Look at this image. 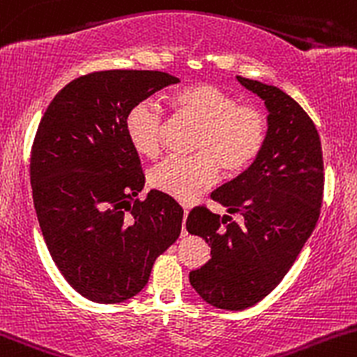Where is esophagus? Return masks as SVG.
<instances>
[{
  "mask_svg": "<svg viewBox=\"0 0 357 357\" xmlns=\"http://www.w3.org/2000/svg\"><path fill=\"white\" fill-rule=\"evenodd\" d=\"M187 215H189V211L185 209V211H183V222L187 220ZM182 235H187V230H185V227H183V225H182Z\"/></svg>",
  "mask_w": 357,
  "mask_h": 357,
  "instance_id": "esophagus-1",
  "label": "esophagus"
}]
</instances>
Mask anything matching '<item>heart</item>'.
<instances>
[{"mask_svg":"<svg viewBox=\"0 0 357 357\" xmlns=\"http://www.w3.org/2000/svg\"><path fill=\"white\" fill-rule=\"evenodd\" d=\"M180 115L199 125L192 142V156H170L149 170L154 189L192 203L223 174L235 175L259 156L266 142V116L255 106H238L237 99L213 84H194L172 96ZM163 113L144 99L128 109L125 132L139 154L156 158L161 151Z\"/></svg>","mask_w":357,"mask_h":357,"instance_id":"obj_1","label":"heart"}]
</instances>
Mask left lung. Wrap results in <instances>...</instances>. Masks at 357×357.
Returning a JSON list of instances; mask_svg holds the SVG:
<instances>
[{
	"label": "left lung",
	"instance_id": "1",
	"mask_svg": "<svg viewBox=\"0 0 357 357\" xmlns=\"http://www.w3.org/2000/svg\"><path fill=\"white\" fill-rule=\"evenodd\" d=\"M237 80L266 105V142L211 199L244 220L238 225L196 206L185 223L211 245V259L189 273L190 285L208 304L230 311L255 306L287 275L314 230L325 185L318 130L299 102L275 86Z\"/></svg>",
	"mask_w": 357,
	"mask_h": 357
}]
</instances>
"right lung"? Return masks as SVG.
Segmentation results:
<instances>
[{
	"instance_id": "1",
	"label": "right lung",
	"mask_w": 357,
	"mask_h": 357,
	"mask_svg": "<svg viewBox=\"0 0 357 357\" xmlns=\"http://www.w3.org/2000/svg\"><path fill=\"white\" fill-rule=\"evenodd\" d=\"M177 82L158 70L87 73L54 96L36 132L31 183L43 237L65 280L93 303L141 292L182 230L174 197H137L144 172L125 132L135 102Z\"/></svg>"
}]
</instances>
